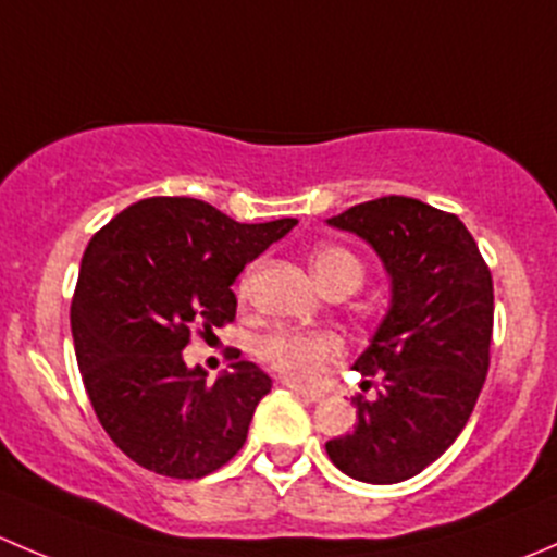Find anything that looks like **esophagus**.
<instances>
[{"label":"esophagus","instance_id":"34e87169","mask_svg":"<svg viewBox=\"0 0 557 557\" xmlns=\"http://www.w3.org/2000/svg\"><path fill=\"white\" fill-rule=\"evenodd\" d=\"M285 387H288L290 393H296V396L299 398H305V401H320V398L325 396L323 391H314V387H305V385H299V383H294V380H285L283 383Z\"/></svg>","mask_w":557,"mask_h":557}]
</instances>
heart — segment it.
Here are the masks:
<instances>
[{
    "mask_svg": "<svg viewBox=\"0 0 557 557\" xmlns=\"http://www.w3.org/2000/svg\"><path fill=\"white\" fill-rule=\"evenodd\" d=\"M310 267L325 290H356L363 283V263L352 250L339 245H323L310 256ZM250 272L239 283V296H247ZM345 352V342L334 331L280 329L263 336L258 356L294 383H318L331 363Z\"/></svg>",
    "mask_w": 557,
    "mask_h": 557,
    "instance_id": "b5f03b06",
    "label": "heart"
}]
</instances>
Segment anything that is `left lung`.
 I'll return each mask as SVG.
<instances>
[{
  "instance_id": "obj_1",
  "label": "left lung",
  "mask_w": 557,
  "mask_h": 557,
  "mask_svg": "<svg viewBox=\"0 0 557 557\" xmlns=\"http://www.w3.org/2000/svg\"><path fill=\"white\" fill-rule=\"evenodd\" d=\"M329 223L380 252L393 296L356 361L377 398H352L356 429L325 453L352 480L393 485L434 463L474 412L491 367L493 277L458 215L409 196L363 201Z\"/></svg>"
}]
</instances>
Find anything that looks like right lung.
I'll return each instance as SVG.
<instances>
[{"label": "right lung", "mask_w": 557, "mask_h": 557, "mask_svg": "<svg viewBox=\"0 0 557 557\" xmlns=\"http://www.w3.org/2000/svg\"><path fill=\"white\" fill-rule=\"evenodd\" d=\"M294 226L296 218L237 223L207 201L150 196L91 237L70 310L75 356L99 423L137 466L199 480L243 450L269 374L237 361L207 383L180 352L194 331L207 336L237 318L234 280Z\"/></svg>", "instance_id": "obj_1"}]
</instances>
